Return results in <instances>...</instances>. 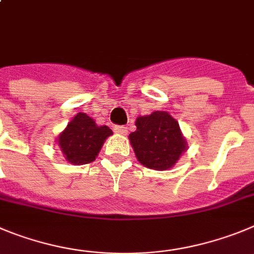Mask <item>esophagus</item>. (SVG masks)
I'll return each instance as SVG.
<instances>
[{"instance_id":"obj_1","label":"esophagus","mask_w":254,"mask_h":254,"mask_svg":"<svg viewBox=\"0 0 254 254\" xmlns=\"http://www.w3.org/2000/svg\"><path fill=\"white\" fill-rule=\"evenodd\" d=\"M114 131L118 132V134H127V127L125 125H115L114 127Z\"/></svg>"}]
</instances>
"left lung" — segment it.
Masks as SVG:
<instances>
[{"instance_id":"obj_1","label":"left lung","mask_w":254,"mask_h":254,"mask_svg":"<svg viewBox=\"0 0 254 254\" xmlns=\"http://www.w3.org/2000/svg\"><path fill=\"white\" fill-rule=\"evenodd\" d=\"M136 130L129 135L136 158L143 166L157 171L175 166L187 149L180 125L168 113L154 111L139 116Z\"/></svg>"}]
</instances>
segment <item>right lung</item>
<instances>
[{"mask_svg": "<svg viewBox=\"0 0 254 254\" xmlns=\"http://www.w3.org/2000/svg\"><path fill=\"white\" fill-rule=\"evenodd\" d=\"M113 134L109 127H99L93 119L79 113L59 135V147L72 164H86L95 161L105 139Z\"/></svg>", "mask_w": 254, "mask_h": 254, "instance_id": "obj_1", "label": "right lung"}]
</instances>
